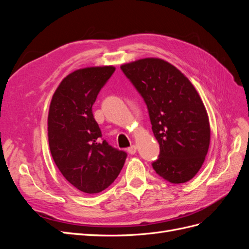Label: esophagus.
Listing matches in <instances>:
<instances>
[{
	"label": "esophagus",
	"instance_id": "1",
	"mask_svg": "<svg viewBox=\"0 0 249 249\" xmlns=\"http://www.w3.org/2000/svg\"><path fill=\"white\" fill-rule=\"evenodd\" d=\"M136 150H137L136 145H131L129 148H127V153L131 154V155H134L135 153H136Z\"/></svg>",
	"mask_w": 249,
	"mask_h": 249
}]
</instances>
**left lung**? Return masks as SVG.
<instances>
[{
	"label": "left lung",
	"mask_w": 249,
	"mask_h": 249,
	"mask_svg": "<svg viewBox=\"0 0 249 249\" xmlns=\"http://www.w3.org/2000/svg\"><path fill=\"white\" fill-rule=\"evenodd\" d=\"M120 69L146 104L159 142L153 168L172 184L190 180L210 144L209 117L197 91L177 67L162 59H141Z\"/></svg>",
	"instance_id": "left-lung-1"
}]
</instances>
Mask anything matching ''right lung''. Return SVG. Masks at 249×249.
Returning a JSON list of instances; mask_svg holds the SVG:
<instances>
[{"mask_svg": "<svg viewBox=\"0 0 249 249\" xmlns=\"http://www.w3.org/2000/svg\"><path fill=\"white\" fill-rule=\"evenodd\" d=\"M113 66L87 67L64 78L56 89L48 117L49 144L63 177L78 190L94 194L118 177L126 153L102 136L92 106L111 78Z\"/></svg>", "mask_w": 249, "mask_h": 249, "instance_id": "right-lung-1", "label": "right lung"}]
</instances>
